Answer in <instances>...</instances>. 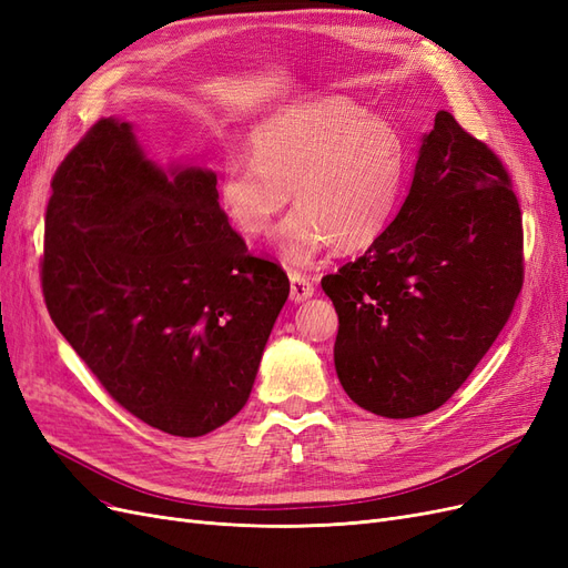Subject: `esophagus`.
Here are the masks:
<instances>
[{
    "label": "esophagus",
    "mask_w": 568,
    "mask_h": 568,
    "mask_svg": "<svg viewBox=\"0 0 568 568\" xmlns=\"http://www.w3.org/2000/svg\"><path fill=\"white\" fill-rule=\"evenodd\" d=\"M288 282H291V301L293 303H303L307 298H312V293H315V284H312V280L307 275H301V272H288Z\"/></svg>",
    "instance_id": "esophagus-1"
}]
</instances>
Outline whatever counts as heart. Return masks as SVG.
Returning a JSON list of instances; mask_svg holds the SVG:
<instances>
[{
    "label": "heart",
    "mask_w": 568,
    "mask_h": 568,
    "mask_svg": "<svg viewBox=\"0 0 568 568\" xmlns=\"http://www.w3.org/2000/svg\"><path fill=\"white\" fill-rule=\"evenodd\" d=\"M402 131L345 95H324L272 114L251 133V158L230 154L219 175V204L246 237L275 225L280 251L307 265L334 244L352 253L376 244L395 221L408 183Z\"/></svg>",
    "instance_id": "1"
}]
</instances>
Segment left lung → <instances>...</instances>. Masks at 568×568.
Segmentation results:
<instances>
[{
  "instance_id": "obj_1",
  "label": "left lung",
  "mask_w": 568,
  "mask_h": 568,
  "mask_svg": "<svg viewBox=\"0 0 568 568\" xmlns=\"http://www.w3.org/2000/svg\"><path fill=\"white\" fill-rule=\"evenodd\" d=\"M521 244L510 175L439 110L395 221L322 280L338 312L334 362L347 397L383 418L439 408L510 317Z\"/></svg>"
}]
</instances>
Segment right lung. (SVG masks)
Masks as SVG:
<instances>
[{
    "mask_svg": "<svg viewBox=\"0 0 568 568\" xmlns=\"http://www.w3.org/2000/svg\"><path fill=\"white\" fill-rule=\"evenodd\" d=\"M47 206L49 315L110 397L173 437L244 408L286 272L251 256L221 211L216 173L154 164L133 126H91Z\"/></svg>",
    "mask_w": 568,
    "mask_h": 568,
    "instance_id": "add662e5",
    "label": "right lung"
}]
</instances>
